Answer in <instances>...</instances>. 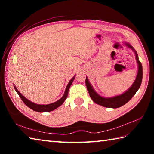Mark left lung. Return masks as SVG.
Here are the masks:
<instances>
[{"label": "left lung", "mask_w": 154, "mask_h": 154, "mask_svg": "<svg viewBox=\"0 0 154 154\" xmlns=\"http://www.w3.org/2000/svg\"><path fill=\"white\" fill-rule=\"evenodd\" d=\"M126 45H127L128 48L133 49L134 48L130 45L128 43H126ZM135 54H136V58L138 63V66H139V70H138V73L137 75L136 79H135L134 82L131 87H130L128 90H127L126 92L122 94L121 95L116 96L115 97L112 98H103L102 96H99L97 93H96L92 87V85L88 81V78L86 77L85 79V84H86V87L89 94L91 98L92 99L93 101L96 103L98 105H100L105 107L108 108H118L120 106H123L125 104L127 103L128 101L133 97L134 95L136 94L137 90L139 89L142 82L143 79V66L140 62L138 58V55L137 54L136 51H134Z\"/></svg>", "instance_id": "left-lung-1"}]
</instances>
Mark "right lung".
Masks as SVG:
<instances>
[{
	"mask_svg": "<svg viewBox=\"0 0 154 154\" xmlns=\"http://www.w3.org/2000/svg\"><path fill=\"white\" fill-rule=\"evenodd\" d=\"M74 79H75V77H72L71 80L69 82V84L67 85L66 90H65V92L63 96H62L60 100L56 101V102L53 103L51 104H49V105H37V104L30 102V101L28 100L27 98H26L24 96L21 94V93L17 90V88H15V85H14V88L15 91L17 92V93L18 94V95L20 96V97L22 100L23 102H24L25 103V105L28 106V107L36 112H40V113H42V112H49V111H51L54 110V109H56V108H58V106L62 105V103H63L64 102V100H66V98L68 96V93H69V90L70 87H71V85Z\"/></svg>",
	"mask_w": 154,
	"mask_h": 154,
	"instance_id": "right-lung-1",
	"label": "right lung"
}]
</instances>
